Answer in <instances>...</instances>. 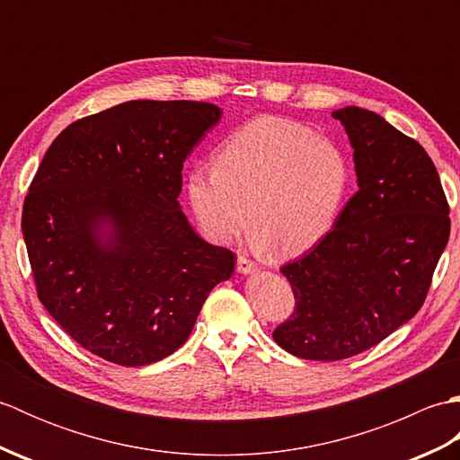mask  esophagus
Segmentation results:
<instances>
[{"label": "esophagus", "instance_id": "1", "mask_svg": "<svg viewBox=\"0 0 460 460\" xmlns=\"http://www.w3.org/2000/svg\"><path fill=\"white\" fill-rule=\"evenodd\" d=\"M237 270L243 272V275H251V272L257 270V265H255V262H252L251 259L241 255V257L237 259Z\"/></svg>", "mask_w": 460, "mask_h": 460}]
</instances>
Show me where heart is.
<instances>
[{"label": "heart", "mask_w": 460, "mask_h": 460, "mask_svg": "<svg viewBox=\"0 0 460 460\" xmlns=\"http://www.w3.org/2000/svg\"><path fill=\"white\" fill-rule=\"evenodd\" d=\"M185 190L211 241L237 239L251 223L261 247L295 257L334 229L351 190V164L308 126L269 116L231 134L213 170H193Z\"/></svg>", "instance_id": "heart-1"}]
</instances>
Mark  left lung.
Masks as SVG:
<instances>
[{
  "instance_id": "8db88e82",
  "label": "left lung",
  "mask_w": 460,
  "mask_h": 460,
  "mask_svg": "<svg viewBox=\"0 0 460 460\" xmlns=\"http://www.w3.org/2000/svg\"><path fill=\"white\" fill-rule=\"evenodd\" d=\"M354 148L359 190L328 235L280 269L295 312L272 332L305 359L336 361L377 346L423 306L451 219L433 160L379 114L332 112Z\"/></svg>"
}]
</instances>
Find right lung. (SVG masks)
I'll return each instance as SVG.
<instances>
[{
	"instance_id": "right-lung-1",
	"label": "right lung",
	"mask_w": 460,
	"mask_h": 460,
	"mask_svg": "<svg viewBox=\"0 0 460 460\" xmlns=\"http://www.w3.org/2000/svg\"><path fill=\"white\" fill-rule=\"evenodd\" d=\"M219 116L209 102L130 101L49 146L23 239L39 300L91 354L128 367L173 354L233 275V251L203 241L178 201L183 162Z\"/></svg>"
}]
</instances>
